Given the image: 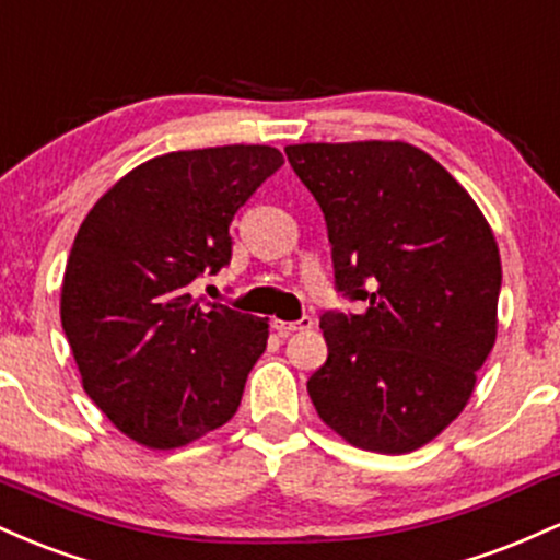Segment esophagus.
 <instances>
[{
    "mask_svg": "<svg viewBox=\"0 0 560 560\" xmlns=\"http://www.w3.org/2000/svg\"><path fill=\"white\" fill-rule=\"evenodd\" d=\"M273 329L281 334V337H289L294 331H305L313 329V318L311 316H302L300 320H273Z\"/></svg>",
    "mask_w": 560,
    "mask_h": 560,
    "instance_id": "esophagus-1",
    "label": "esophagus"
}]
</instances>
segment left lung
Segmentation results:
<instances>
[{
  "mask_svg": "<svg viewBox=\"0 0 560 560\" xmlns=\"http://www.w3.org/2000/svg\"><path fill=\"white\" fill-rule=\"evenodd\" d=\"M284 152L324 213L334 289L365 305L320 316L329 358L307 395L350 445L410 453L464 410L494 345L503 271L490 223L402 141Z\"/></svg>",
  "mask_w": 560,
  "mask_h": 560,
  "instance_id": "left-lung-1",
  "label": "left lung"
}]
</instances>
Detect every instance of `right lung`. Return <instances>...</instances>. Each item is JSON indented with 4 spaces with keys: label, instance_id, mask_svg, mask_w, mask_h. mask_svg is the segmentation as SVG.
<instances>
[{
    "label": "right lung",
    "instance_id": "1",
    "mask_svg": "<svg viewBox=\"0 0 560 560\" xmlns=\"http://www.w3.org/2000/svg\"><path fill=\"white\" fill-rule=\"evenodd\" d=\"M284 165L266 144L168 152L141 163L83 218L60 318L83 389L120 432L182 447L236 413L268 318L197 302L231 262L229 226Z\"/></svg>",
    "mask_w": 560,
    "mask_h": 560
}]
</instances>
